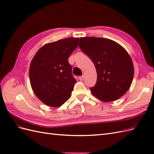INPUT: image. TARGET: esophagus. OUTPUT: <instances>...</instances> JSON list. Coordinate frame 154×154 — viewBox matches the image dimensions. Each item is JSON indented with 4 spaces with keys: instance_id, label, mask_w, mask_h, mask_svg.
Wrapping results in <instances>:
<instances>
[{
    "instance_id": "obj_1",
    "label": "esophagus",
    "mask_w": 154,
    "mask_h": 154,
    "mask_svg": "<svg viewBox=\"0 0 154 154\" xmlns=\"http://www.w3.org/2000/svg\"><path fill=\"white\" fill-rule=\"evenodd\" d=\"M84 76H79V80H80V81H83V80H84Z\"/></svg>"
}]
</instances>
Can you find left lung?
Returning <instances> with one entry per match:
<instances>
[{
    "instance_id": "1",
    "label": "left lung",
    "mask_w": 154,
    "mask_h": 154,
    "mask_svg": "<svg viewBox=\"0 0 154 154\" xmlns=\"http://www.w3.org/2000/svg\"><path fill=\"white\" fill-rule=\"evenodd\" d=\"M79 47L96 67L97 81L90 88L92 95L105 102L123 96L132 84L134 73L127 51L113 40L96 37L80 38Z\"/></svg>"
}]
</instances>
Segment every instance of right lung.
Returning a JSON list of instances; mask_svg holds the SVG:
<instances>
[{"mask_svg": "<svg viewBox=\"0 0 154 154\" xmlns=\"http://www.w3.org/2000/svg\"><path fill=\"white\" fill-rule=\"evenodd\" d=\"M78 46V38H68L44 45L29 67V80L36 96L47 105H62L71 96L76 80L68 58Z\"/></svg>", "mask_w": 154, "mask_h": 154, "instance_id": "obj_1", "label": "right lung"}]
</instances>
